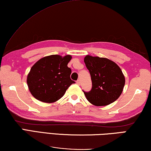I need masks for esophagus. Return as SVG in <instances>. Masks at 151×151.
<instances>
[{"instance_id":"esophagus-1","label":"esophagus","mask_w":151,"mask_h":151,"mask_svg":"<svg viewBox=\"0 0 151 151\" xmlns=\"http://www.w3.org/2000/svg\"><path fill=\"white\" fill-rule=\"evenodd\" d=\"M76 84H77L78 85H81V81H80V80H77V81H76Z\"/></svg>"}]
</instances>
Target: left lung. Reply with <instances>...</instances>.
Wrapping results in <instances>:
<instances>
[{
  "mask_svg": "<svg viewBox=\"0 0 151 151\" xmlns=\"http://www.w3.org/2000/svg\"><path fill=\"white\" fill-rule=\"evenodd\" d=\"M84 62L92 81L91 90L83 91L88 101L95 106H106L118 99L125 85V77L118 64L106 58L89 55Z\"/></svg>",
  "mask_w": 151,
  "mask_h": 151,
  "instance_id": "1",
  "label": "left lung"
}]
</instances>
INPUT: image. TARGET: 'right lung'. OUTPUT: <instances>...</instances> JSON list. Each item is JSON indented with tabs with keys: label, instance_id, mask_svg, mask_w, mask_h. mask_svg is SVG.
<instances>
[{
	"label": "right lung",
	"instance_id": "right-lung-1",
	"mask_svg": "<svg viewBox=\"0 0 151 151\" xmlns=\"http://www.w3.org/2000/svg\"><path fill=\"white\" fill-rule=\"evenodd\" d=\"M70 55H50L40 59L32 67L27 77L29 90L35 99L44 103H54L63 97L70 86L71 69L67 65Z\"/></svg>",
	"mask_w": 151,
	"mask_h": 151
}]
</instances>
